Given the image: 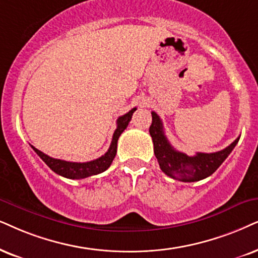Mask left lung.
Instances as JSON below:
<instances>
[{"label": "left lung", "mask_w": 258, "mask_h": 258, "mask_svg": "<svg viewBox=\"0 0 258 258\" xmlns=\"http://www.w3.org/2000/svg\"><path fill=\"white\" fill-rule=\"evenodd\" d=\"M152 123L150 126V135L152 137L153 151L162 171L174 180L182 182H197L208 177L220 167L231 151L237 145L239 137L232 144L218 152H197L195 156H188L177 151L170 145L164 135L162 120L157 113L152 112Z\"/></svg>", "instance_id": "1"}]
</instances>
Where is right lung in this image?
<instances>
[{
	"mask_svg": "<svg viewBox=\"0 0 258 258\" xmlns=\"http://www.w3.org/2000/svg\"><path fill=\"white\" fill-rule=\"evenodd\" d=\"M137 108H132L128 113L123 114V115L119 116L116 120V130L113 135L112 143L110 146L105 155L101 156L97 159L90 162H84V163H77V162H68L63 161V159H57L52 158L50 156L45 155L44 152H41L40 150L35 149L34 146H32V149L37 152V155L40 157L42 161L47 164V167L53 170L56 174L63 176V177L71 178V180H81V178L89 177V176L97 175L107 170L112 164L114 157L116 155V145H118V139L121 133L125 131L128 122L131 121V118L133 113L136 112Z\"/></svg>",
	"mask_w": 258,
	"mask_h": 258,
	"instance_id": "add662e5",
	"label": "right lung"
}]
</instances>
